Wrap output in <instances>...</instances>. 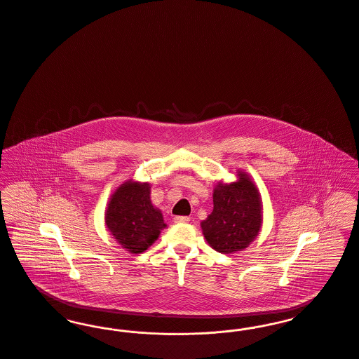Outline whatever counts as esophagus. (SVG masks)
<instances>
[{
	"label": "esophagus",
	"mask_w": 359,
	"mask_h": 359,
	"mask_svg": "<svg viewBox=\"0 0 359 359\" xmlns=\"http://www.w3.org/2000/svg\"><path fill=\"white\" fill-rule=\"evenodd\" d=\"M190 217L188 216H175L174 217V223H189Z\"/></svg>",
	"instance_id": "obj_1"
}]
</instances>
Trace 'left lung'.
Listing matches in <instances>:
<instances>
[{
    "mask_svg": "<svg viewBox=\"0 0 359 359\" xmlns=\"http://www.w3.org/2000/svg\"><path fill=\"white\" fill-rule=\"evenodd\" d=\"M238 172V181L217 184L213 190V210L201 222L208 243L222 254L245 250L262 226L259 191L245 171Z\"/></svg>",
    "mask_w": 359,
    "mask_h": 359,
    "instance_id": "left-lung-1",
    "label": "left lung"
}]
</instances>
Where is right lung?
Wrapping results in <instances>:
<instances>
[{"instance_id": "add662e5", "label": "right lung", "mask_w": 359, "mask_h": 359, "mask_svg": "<svg viewBox=\"0 0 359 359\" xmlns=\"http://www.w3.org/2000/svg\"><path fill=\"white\" fill-rule=\"evenodd\" d=\"M105 223L117 243L133 254L146 251L166 228L150 200V185L133 180L116 189L105 212Z\"/></svg>"}]
</instances>
